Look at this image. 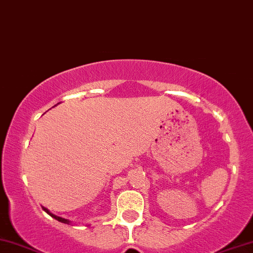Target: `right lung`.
Masks as SVG:
<instances>
[{
    "label": "right lung",
    "mask_w": 253,
    "mask_h": 253,
    "mask_svg": "<svg viewBox=\"0 0 253 253\" xmlns=\"http://www.w3.org/2000/svg\"><path fill=\"white\" fill-rule=\"evenodd\" d=\"M42 209H43V210H44V211L46 212V213H47V214H50V215H51V217H52V218H54V219H56V220H58V221H60V222H64V224H69V222H71V221H69V220H68V219H65V218L58 217V215H56V214H53V213H51V212H50L49 210H47V209H46V208H44V207H42Z\"/></svg>",
    "instance_id": "add662e5"
}]
</instances>
